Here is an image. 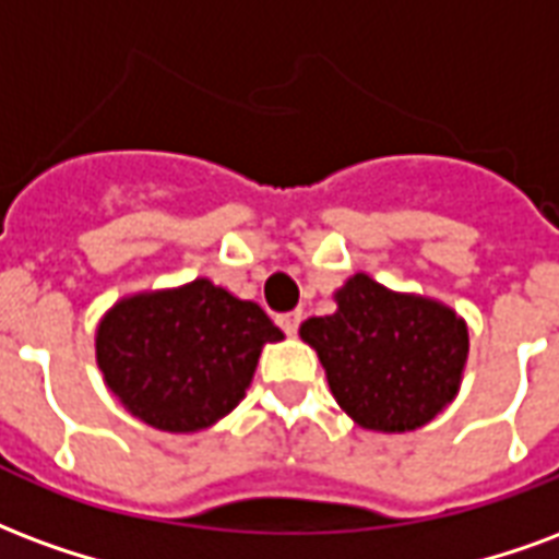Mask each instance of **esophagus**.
<instances>
[{"label": "esophagus", "mask_w": 559, "mask_h": 559, "mask_svg": "<svg viewBox=\"0 0 559 559\" xmlns=\"http://www.w3.org/2000/svg\"><path fill=\"white\" fill-rule=\"evenodd\" d=\"M280 328H283V333H288V336H295L297 330H300V312H285V316H280Z\"/></svg>", "instance_id": "1"}]
</instances>
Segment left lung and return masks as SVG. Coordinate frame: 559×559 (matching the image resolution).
Instances as JSON below:
<instances>
[{
	"mask_svg": "<svg viewBox=\"0 0 559 559\" xmlns=\"http://www.w3.org/2000/svg\"><path fill=\"white\" fill-rule=\"evenodd\" d=\"M340 309L300 328L348 417L374 431H411L455 396L467 360V328L452 309L396 295L366 274L336 295Z\"/></svg>",
	"mask_w": 559,
	"mask_h": 559,
	"instance_id": "obj_1",
	"label": "left lung"
}]
</instances>
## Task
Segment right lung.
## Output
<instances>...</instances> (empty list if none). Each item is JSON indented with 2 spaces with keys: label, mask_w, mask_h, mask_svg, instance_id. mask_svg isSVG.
Instances as JSON below:
<instances>
[{
  "label": "right lung",
  "mask_w": 559,
  "mask_h": 559,
  "mask_svg": "<svg viewBox=\"0 0 559 559\" xmlns=\"http://www.w3.org/2000/svg\"><path fill=\"white\" fill-rule=\"evenodd\" d=\"M283 330L250 300L207 280L136 295L97 328V366L121 405L160 431H199L250 386L264 342Z\"/></svg>",
  "instance_id": "1"
}]
</instances>
